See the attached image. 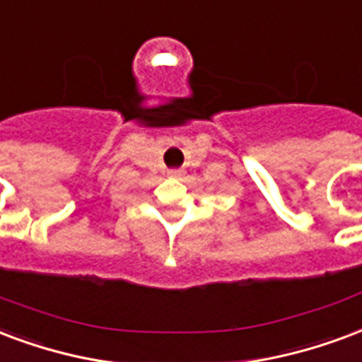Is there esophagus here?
Returning <instances> with one entry per match:
<instances>
[{"label":"esophagus","instance_id":"obj_1","mask_svg":"<svg viewBox=\"0 0 362 362\" xmlns=\"http://www.w3.org/2000/svg\"><path fill=\"white\" fill-rule=\"evenodd\" d=\"M167 174H168V176H170V178H180V176L184 173H182L180 168H170V170H168Z\"/></svg>","mask_w":362,"mask_h":362}]
</instances>
